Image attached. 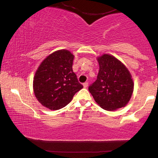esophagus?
I'll list each match as a JSON object with an SVG mask.
<instances>
[{
  "mask_svg": "<svg viewBox=\"0 0 158 158\" xmlns=\"http://www.w3.org/2000/svg\"><path fill=\"white\" fill-rule=\"evenodd\" d=\"M83 87H84L85 88H86V87H88V82H84V83H83Z\"/></svg>",
  "mask_w": 158,
  "mask_h": 158,
  "instance_id": "34e87169",
  "label": "esophagus"
}]
</instances>
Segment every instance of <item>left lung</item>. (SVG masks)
Instances as JSON below:
<instances>
[{
	"label": "left lung",
	"instance_id": "left-lung-1",
	"mask_svg": "<svg viewBox=\"0 0 158 158\" xmlns=\"http://www.w3.org/2000/svg\"><path fill=\"white\" fill-rule=\"evenodd\" d=\"M97 79L89 87L95 101L102 108L112 111L125 107L133 92L131 75L123 64L112 55L104 54L97 58Z\"/></svg>",
	"mask_w": 158,
	"mask_h": 158
}]
</instances>
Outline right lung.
Instances as JSON below:
<instances>
[{
    "label": "right lung",
    "mask_w": 158,
    "mask_h": 158,
    "mask_svg": "<svg viewBox=\"0 0 158 158\" xmlns=\"http://www.w3.org/2000/svg\"><path fill=\"white\" fill-rule=\"evenodd\" d=\"M73 58L70 51L60 50L48 55L39 66L33 89L36 98L44 107L53 110L62 108L83 87L72 69Z\"/></svg>",
    "instance_id": "right-lung-1"
}]
</instances>
